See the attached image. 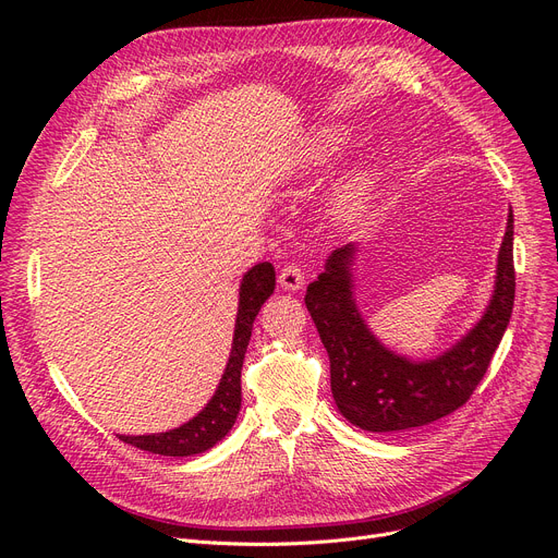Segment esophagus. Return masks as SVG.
<instances>
[{
    "label": "esophagus",
    "instance_id": "34e87169",
    "mask_svg": "<svg viewBox=\"0 0 558 558\" xmlns=\"http://www.w3.org/2000/svg\"><path fill=\"white\" fill-rule=\"evenodd\" d=\"M278 282L284 291H299L305 284V274L301 267H296V264H287L278 276Z\"/></svg>",
    "mask_w": 558,
    "mask_h": 558
}]
</instances>
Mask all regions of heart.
Returning a JSON list of instances; mask_svg holds the SVG:
<instances>
[{"label":"heart","mask_w":558,"mask_h":558,"mask_svg":"<svg viewBox=\"0 0 558 558\" xmlns=\"http://www.w3.org/2000/svg\"><path fill=\"white\" fill-rule=\"evenodd\" d=\"M345 144H348V137L339 129L314 133L299 154L296 171L303 175V173L330 167L343 154ZM377 190H379L377 165L364 162L353 171H348L330 194V201H328L330 217L343 228L357 226L371 213Z\"/></svg>","instance_id":"1"}]
</instances>
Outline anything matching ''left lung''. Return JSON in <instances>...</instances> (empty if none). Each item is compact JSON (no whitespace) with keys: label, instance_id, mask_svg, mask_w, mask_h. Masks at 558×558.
<instances>
[{"label":"left lung","instance_id":"obj_1","mask_svg":"<svg viewBox=\"0 0 558 558\" xmlns=\"http://www.w3.org/2000/svg\"><path fill=\"white\" fill-rule=\"evenodd\" d=\"M357 251V244L332 251L305 294L328 350L330 387L341 416L366 432H404L452 414L477 389L509 326L515 299L513 210L509 208L493 296L482 318L432 360L398 355L373 335L355 299Z\"/></svg>","mask_w":558,"mask_h":558}]
</instances>
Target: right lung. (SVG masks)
Here are the masks:
<instances>
[{
	"instance_id": "1",
	"label": "right lung",
	"mask_w": 558,
	"mask_h": 558,
	"mask_svg": "<svg viewBox=\"0 0 558 558\" xmlns=\"http://www.w3.org/2000/svg\"><path fill=\"white\" fill-rule=\"evenodd\" d=\"M274 289L276 269L271 262H259L244 274L240 282V303L232 330L230 357L219 379V387L215 396L208 400V404H205L194 418L169 432L142 436L120 434L124 444L162 457H192L210 450L221 441V438L232 429L234 421H238L242 407V364L251 341L253 320L264 301L274 294Z\"/></svg>"
}]
</instances>
